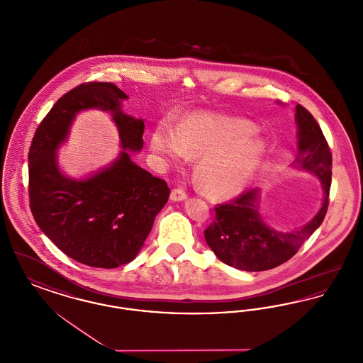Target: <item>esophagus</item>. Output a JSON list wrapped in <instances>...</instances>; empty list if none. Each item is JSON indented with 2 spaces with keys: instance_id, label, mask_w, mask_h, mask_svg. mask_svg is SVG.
<instances>
[{
  "instance_id": "obj_1",
  "label": "esophagus",
  "mask_w": 363,
  "mask_h": 363,
  "mask_svg": "<svg viewBox=\"0 0 363 363\" xmlns=\"http://www.w3.org/2000/svg\"><path fill=\"white\" fill-rule=\"evenodd\" d=\"M186 197H188L186 193L182 189H174L170 194L172 201H184V200H186Z\"/></svg>"
}]
</instances>
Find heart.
I'll list each match as a JSON object with an SVG mask.
<instances>
[{"label": "heart", "instance_id": "1", "mask_svg": "<svg viewBox=\"0 0 363 363\" xmlns=\"http://www.w3.org/2000/svg\"><path fill=\"white\" fill-rule=\"evenodd\" d=\"M256 126L243 120L191 114L175 128L160 122L151 148L164 162L181 164L189 154L201 156L196 172L204 189L220 197L241 193L267 155V143Z\"/></svg>", "mask_w": 363, "mask_h": 363}]
</instances>
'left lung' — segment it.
Returning <instances> with one entry per match:
<instances>
[{
	"label": "left lung",
	"mask_w": 363,
	"mask_h": 363,
	"mask_svg": "<svg viewBox=\"0 0 363 363\" xmlns=\"http://www.w3.org/2000/svg\"><path fill=\"white\" fill-rule=\"evenodd\" d=\"M296 155L291 169L315 175L324 189L320 211L308 223L279 231L259 213V188L247 190L234 201L215 208L216 216L204 233L207 245L227 265L249 272L277 268L291 259L321 225L328 208L332 156L321 128L301 104L295 106Z\"/></svg>",
	"instance_id": "obj_1"
}]
</instances>
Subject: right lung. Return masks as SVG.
Masks as SVG:
<instances>
[{
    "label": "right lung",
    "mask_w": 363,
    "mask_h": 363,
    "mask_svg": "<svg viewBox=\"0 0 363 363\" xmlns=\"http://www.w3.org/2000/svg\"><path fill=\"white\" fill-rule=\"evenodd\" d=\"M125 99L128 95L111 83L70 89L38 126L28 154L36 225L70 259L95 268H117L135 259L170 196L166 181L132 160L130 152L143 150L144 120L122 111ZM91 108L112 116L123 150L104 169L72 179L59 169L56 151L75 116Z\"/></svg>",
    "instance_id": "right-lung-1"
}]
</instances>
